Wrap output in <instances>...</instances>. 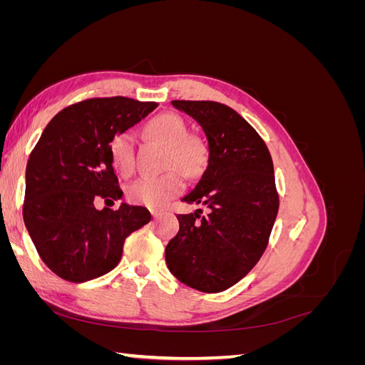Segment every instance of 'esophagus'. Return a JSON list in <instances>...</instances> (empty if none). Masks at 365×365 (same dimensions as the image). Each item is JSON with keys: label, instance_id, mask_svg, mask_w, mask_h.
<instances>
[{"label": "esophagus", "instance_id": "esophagus-1", "mask_svg": "<svg viewBox=\"0 0 365 365\" xmlns=\"http://www.w3.org/2000/svg\"><path fill=\"white\" fill-rule=\"evenodd\" d=\"M150 215H152L153 219H157L160 216V212H158V210H150Z\"/></svg>", "mask_w": 365, "mask_h": 365}]
</instances>
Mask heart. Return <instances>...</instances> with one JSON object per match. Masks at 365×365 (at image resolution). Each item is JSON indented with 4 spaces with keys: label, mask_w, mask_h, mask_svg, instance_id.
<instances>
[{
    "label": "heart",
    "mask_w": 365,
    "mask_h": 365,
    "mask_svg": "<svg viewBox=\"0 0 365 365\" xmlns=\"http://www.w3.org/2000/svg\"><path fill=\"white\" fill-rule=\"evenodd\" d=\"M148 134L169 148L168 164L169 170L178 168L189 178L201 176L208 164V146L197 135H189V126L178 114L165 113L152 118L148 123ZM111 158L115 170L129 176L135 169V146L134 135L130 132H121L111 143ZM178 171L169 172L158 178L145 176L132 182L128 190V200L134 204L149 208H160L168 204L184 189L182 175Z\"/></svg>",
    "instance_id": "b5f03b06"
}]
</instances>
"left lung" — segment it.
Listing matches in <instances>:
<instances>
[{
    "instance_id": "left-lung-1",
    "label": "left lung",
    "mask_w": 365,
    "mask_h": 365,
    "mask_svg": "<svg viewBox=\"0 0 365 365\" xmlns=\"http://www.w3.org/2000/svg\"><path fill=\"white\" fill-rule=\"evenodd\" d=\"M200 123L208 140V165L182 197L197 204L178 215L180 231L165 247L176 279L201 292L225 291L256 267L279 212L271 153L248 121L227 105L173 101Z\"/></svg>"
}]
</instances>
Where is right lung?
<instances>
[{"label": "right lung", "mask_w": 365, "mask_h": 365, "mask_svg": "<svg viewBox=\"0 0 365 365\" xmlns=\"http://www.w3.org/2000/svg\"><path fill=\"white\" fill-rule=\"evenodd\" d=\"M158 106L128 97L88 98L62 109L43 129L26 169L24 224L42 262L73 283L114 269L126 237L150 220L149 210L121 204L111 143Z\"/></svg>", "instance_id": "1"}]
</instances>
